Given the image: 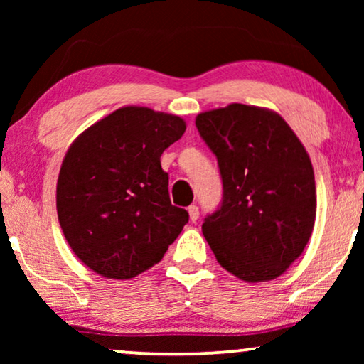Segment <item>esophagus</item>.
Here are the masks:
<instances>
[{"instance_id":"esophagus-1","label":"esophagus","mask_w":364,"mask_h":364,"mask_svg":"<svg viewBox=\"0 0 364 364\" xmlns=\"http://www.w3.org/2000/svg\"><path fill=\"white\" fill-rule=\"evenodd\" d=\"M188 217H191V222L198 220V207L197 205L188 207Z\"/></svg>"}]
</instances>
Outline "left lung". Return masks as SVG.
Returning <instances> with one entry per match:
<instances>
[{
    "label": "left lung",
    "mask_w": 364,
    "mask_h": 364,
    "mask_svg": "<svg viewBox=\"0 0 364 364\" xmlns=\"http://www.w3.org/2000/svg\"><path fill=\"white\" fill-rule=\"evenodd\" d=\"M196 126L217 156L222 205L202 232L217 262L243 282L280 277L305 250L316 217L315 173L280 114L228 104L200 112Z\"/></svg>",
    "instance_id": "1"
}]
</instances>
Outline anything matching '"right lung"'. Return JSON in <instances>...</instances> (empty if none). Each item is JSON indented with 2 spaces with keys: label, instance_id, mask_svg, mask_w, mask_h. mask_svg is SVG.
Returning a JSON list of instances; mask_svg holds the SVG:
<instances>
[{
  "label": "right lung",
  "instance_id": "right-lung-1",
  "mask_svg": "<svg viewBox=\"0 0 364 364\" xmlns=\"http://www.w3.org/2000/svg\"><path fill=\"white\" fill-rule=\"evenodd\" d=\"M186 121L127 106L92 124L68 149L56 186L64 237L84 265L129 280L162 260L188 222L171 203L161 156Z\"/></svg>",
  "mask_w": 364,
  "mask_h": 364
}]
</instances>
